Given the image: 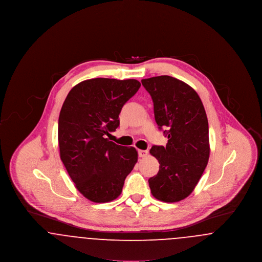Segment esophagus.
<instances>
[{"instance_id": "1", "label": "esophagus", "mask_w": 262, "mask_h": 262, "mask_svg": "<svg viewBox=\"0 0 262 262\" xmlns=\"http://www.w3.org/2000/svg\"><path fill=\"white\" fill-rule=\"evenodd\" d=\"M147 154H148V151L147 150H138V156L139 157H146L147 156Z\"/></svg>"}]
</instances>
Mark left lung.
Returning a JSON list of instances; mask_svg holds the SVG:
<instances>
[{"mask_svg":"<svg viewBox=\"0 0 262 262\" xmlns=\"http://www.w3.org/2000/svg\"><path fill=\"white\" fill-rule=\"evenodd\" d=\"M154 105L155 121L168 137L166 146L153 145L150 154L160 164L148 180L152 195L164 202L187 198L203 174L210 154L207 116L199 94L169 75L141 80Z\"/></svg>","mask_w":262,"mask_h":262,"instance_id":"left-lung-1","label":"left lung"}]
</instances>
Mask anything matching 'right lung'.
<instances>
[{"label": "right lung", "instance_id": "add662e5", "mask_svg": "<svg viewBox=\"0 0 262 262\" xmlns=\"http://www.w3.org/2000/svg\"><path fill=\"white\" fill-rule=\"evenodd\" d=\"M140 88L137 79L92 78L69 92L59 117L60 157L77 190L93 202H109L122 192L137 162L135 147L106 136L120 125L125 102Z\"/></svg>", "mask_w": 262, "mask_h": 262}]
</instances>
